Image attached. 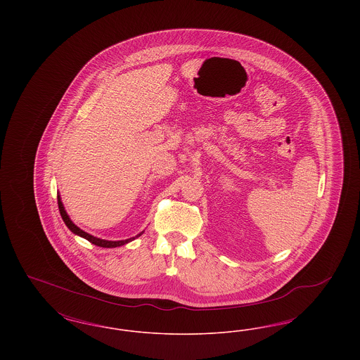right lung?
Segmentation results:
<instances>
[{
    "instance_id": "obj_1",
    "label": "right lung",
    "mask_w": 360,
    "mask_h": 360,
    "mask_svg": "<svg viewBox=\"0 0 360 360\" xmlns=\"http://www.w3.org/2000/svg\"><path fill=\"white\" fill-rule=\"evenodd\" d=\"M58 206H59V212H60V216H62L63 221H65V224L68 225V228H69L70 231H71L72 233H75V235H78V236L84 238V239L87 240V241H90V243H91V244H94V245L103 247V248H115V247H120V245H124V244H127V243H129V241L136 239V238H139V236L143 233V232H140V233L136 235L135 238H131V239L127 240H119V241L98 239V238H94V236H91V235L86 233L85 231H82L81 228H78L75 224L72 223V221L70 220L69 214H68V212L65 210V206L62 204L60 195H58Z\"/></svg>"
}]
</instances>
